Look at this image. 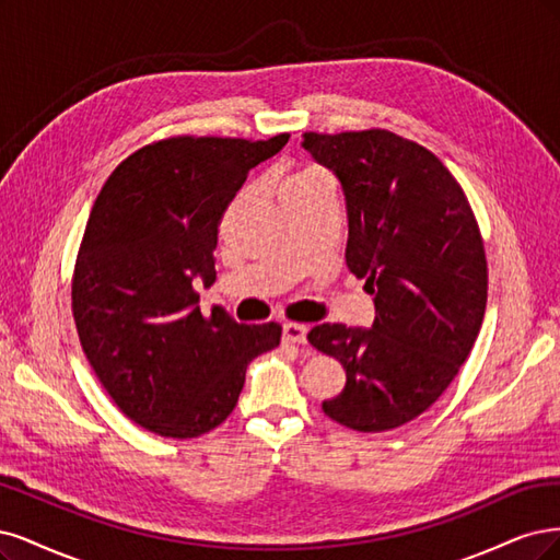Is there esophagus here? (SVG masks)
<instances>
[{
    "mask_svg": "<svg viewBox=\"0 0 560 560\" xmlns=\"http://www.w3.org/2000/svg\"><path fill=\"white\" fill-rule=\"evenodd\" d=\"M310 328L300 326V323H283V341H293V345H304Z\"/></svg>",
    "mask_w": 560,
    "mask_h": 560,
    "instance_id": "1",
    "label": "esophagus"
}]
</instances>
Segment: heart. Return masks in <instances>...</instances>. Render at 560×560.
I'll use <instances>...</instances> for the list:
<instances>
[{"mask_svg":"<svg viewBox=\"0 0 560 560\" xmlns=\"http://www.w3.org/2000/svg\"><path fill=\"white\" fill-rule=\"evenodd\" d=\"M314 178H328V176L323 174V172H318V170H304V172L295 174L291 182H314Z\"/></svg>","mask_w":560,"mask_h":560,"instance_id":"1","label":"heart"}]
</instances>
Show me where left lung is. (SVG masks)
<instances>
[{"instance_id":"obj_1","label":"left lung","mask_w":560,"mask_h":560,"mask_svg":"<svg viewBox=\"0 0 560 560\" xmlns=\"http://www.w3.org/2000/svg\"><path fill=\"white\" fill-rule=\"evenodd\" d=\"M304 151L347 197V265L374 295L370 330L323 323L306 335L347 370L323 411L358 432L405 425L454 382L479 335L489 269L470 202L417 141L388 130L304 132Z\"/></svg>"}]
</instances>
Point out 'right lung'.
Segmentation results:
<instances>
[{
  "label": "right lung",
  "mask_w": 560,
  "mask_h": 560,
  "mask_svg": "<svg viewBox=\"0 0 560 560\" xmlns=\"http://www.w3.org/2000/svg\"><path fill=\"white\" fill-rule=\"evenodd\" d=\"M288 137L153 141L120 162L90 211L71 279L81 347L118 409L155 435L221 425L246 365L279 347V323L246 326L221 306L205 316L192 283L215 281L223 213Z\"/></svg>",
  "instance_id": "obj_1"
}]
</instances>
